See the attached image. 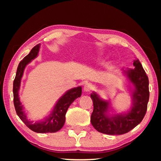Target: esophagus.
<instances>
[{
    "instance_id": "obj_1",
    "label": "esophagus",
    "mask_w": 161,
    "mask_h": 161,
    "mask_svg": "<svg viewBox=\"0 0 161 161\" xmlns=\"http://www.w3.org/2000/svg\"><path fill=\"white\" fill-rule=\"evenodd\" d=\"M93 88H94L93 85L90 83H86L84 86V92H91L92 89H93Z\"/></svg>"
}]
</instances>
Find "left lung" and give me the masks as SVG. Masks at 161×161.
I'll use <instances>...</instances> for the list:
<instances>
[{
    "label": "left lung",
    "mask_w": 161,
    "mask_h": 161,
    "mask_svg": "<svg viewBox=\"0 0 161 161\" xmlns=\"http://www.w3.org/2000/svg\"><path fill=\"white\" fill-rule=\"evenodd\" d=\"M133 69L124 70V75L133 86L132 106L130 110L122 114H110L112 111L109 101L102 99L96 92L90 97L94 110L91 123L98 131L105 134L121 135L128 133L139 124L145 116L149 100L148 76L138 59L133 61Z\"/></svg>",
    "instance_id": "obj_1"
}]
</instances>
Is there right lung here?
Here are the masks:
<instances>
[{"instance_id":"right-lung-1","label":"right lung","mask_w":161,"mask_h":161,"mask_svg":"<svg viewBox=\"0 0 161 161\" xmlns=\"http://www.w3.org/2000/svg\"><path fill=\"white\" fill-rule=\"evenodd\" d=\"M40 48V44L35 46L28 55L25 56L18 64L15 78L13 81V102L19 118L30 129L36 133H54L60 130L64 126L65 115L68 108L76 99L81 97V86L75 87L65 92L57 102L50 115L42 121L33 122L27 118L25 111L19 98V90L24 70L32 59L37 58Z\"/></svg>"}]
</instances>
